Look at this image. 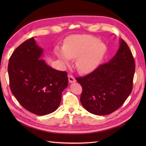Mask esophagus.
Masks as SVG:
<instances>
[{"mask_svg": "<svg viewBox=\"0 0 146 146\" xmlns=\"http://www.w3.org/2000/svg\"><path fill=\"white\" fill-rule=\"evenodd\" d=\"M68 80H69L70 83H74V82H76L75 78H74L73 76H72V75L69 76V77H68Z\"/></svg>", "mask_w": 146, "mask_h": 146, "instance_id": "34e87169", "label": "esophagus"}]
</instances>
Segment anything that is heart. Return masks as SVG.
Returning a JSON list of instances; mask_svg holds the SVG:
<instances>
[{"instance_id":"heart-1","label":"heart","mask_w":146,"mask_h":146,"mask_svg":"<svg viewBox=\"0 0 146 146\" xmlns=\"http://www.w3.org/2000/svg\"><path fill=\"white\" fill-rule=\"evenodd\" d=\"M104 43L90 36L71 37L65 42L64 48L56 47L55 54L65 64L70 63L71 59H76V66L82 73L88 74L100 65L107 51Z\"/></svg>"}]
</instances>
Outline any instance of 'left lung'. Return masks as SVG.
I'll return each mask as SVG.
<instances>
[{"label": "left lung", "mask_w": 146, "mask_h": 146, "mask_svg": "<svg viewBox=\"0 0 146 146\" xmlns=\"http://www.w3.org/2000/svg\"><path fill=\"white\" fill-rule=\"evenodd\" d=\"M135 61L128 45L120 39L116 54L88 75L77 77L82 86L80 102L85 109L97 115H105L120 108L131 94Z\"/></svg>", "instance_id": "1"}]
</instances>
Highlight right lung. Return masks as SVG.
Here are the masks:
<instances>
[{
	"instance_id": "add662e5",
	"label": "right lung",
	"mask_w": 146,
	"mask_h": 146,
	"mask_svg": "<svg viewBox=\"0 0 146 146\" xmlns=\"http://www.w3.org/2000/svg\"><path fill=\"white\" fill-rule=\"evenodd\" d=\"M43 49L31 38L15 49L8 64L12 94L25 109L38 115L57 109L68 85L66 71L49 66L41 59Z\"/></svg>"
}]
</instances>
